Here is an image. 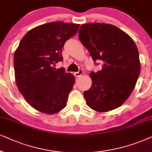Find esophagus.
I'll list each match as a JSON object with an SVG mask.
<instances>
[{
  "mask_svg": "<svg viewBox=\"0 0 152 152\" xmlns=\"http://www.w3.org/2000/svg\"><path fill=\"white\" fill-rule=\"evenodd\" d=\"M83 74V70H79L78 72L74 73V76H76V77H77V78L80 77V76H82Z\"/></svg>",
  "mask_w": 152,
  "mask_h": 152,
  "instance_id": "obj_1",
  "label": "esophagus"
}]
</instances>
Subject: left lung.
Here are the masks:
<instances>
[{
    "label": "left lung",
    "instance_id": "left-lung-1",
    "mask_svg": "<svg viewBox=\"0 0 152 152\" xmlns=\"http://www.w3.org/2000/svg\"><path fill=\"white\" fill-rule=\"evenodd\" d=\"M78 33L93 61L102 62V70L90 72L92 85L83 93L87 104L98 112L118 108L130 96L140 75L139 53L134 41L108 23L83 24Z\"/></svg>",
    "mask_w": 152,
    "mask_h": 152
}]
</instances>
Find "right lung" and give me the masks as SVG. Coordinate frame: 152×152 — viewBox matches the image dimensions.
Segmentation results:
<instances>
[{
	"mask_svg": "<svg viewBox=\"0 0 152 152\" xmlns=\"http://www.w3.org/2000/svg\"><path fill=\"white\" fill-rule=\"evenodd\" d=\"M79 24L50 22L32 28L20 42L14 56L16 83L36 110L55 114L66 105L75 78L56 64L63 60L66 40L77 33Z\"/></svg>",
	"mask_w": 152,
	"mask_h": 152,
	"instance_id": "right-lung-1",
	"label": "right lung"
}]
</instances>
